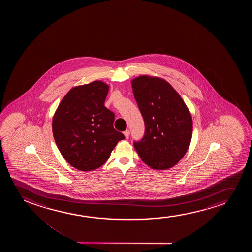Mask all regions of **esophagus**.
<instances>
[{
    "label": "esophagus",
    "mask_w": 252,
    "mask_h": 252,
    "mask_svg": "<svg viewBox=\"0 0 252 252\" xmlns=\"http://www.w3.org/2000/svg\"><path fill=\"white\" fill-rule=\"evenodd\" d=\"M124 135L126 138H129V135H130V131H129V130H126V131H124Z\"/></svg>",
    "instance_id": "esophagus-1"
}]
</instances>
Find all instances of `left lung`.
<instances>
[{
	"label": "left lung",
	"mask_w": 252,
	"mask_h": 252,
	"mask_svg": "<svg viewBox=\"0 0 252 252\" xmlns=\"http://www.w3.org/2000/svg\"><path fill=\"white\" fill-rule=\"evenodd\" d=\"M145 131L134 148L153 169H170L186 154L193 132L189 108L167 81L147 75L131 81Z\"/></svg>",
	"instance_id": "1"
}]
</instances>
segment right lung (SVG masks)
I'll return each mask as SVG.
<instances>
[{"label": "right lung", "mask_w": 252, "mask_h": 252, "mask_svg": "<svg viewBox=\"0 0 252 252\" xmlns=\"http://www.w3.org/2000/svg\"><path fill=\"white\" fill-rule=\"evenodd\" d=\"M109 86L101 81L74 87L52 119L59 152L70 165L91 171L103 165L123 133L114 128V114L104 106Z\"/></svg>", "instance_id": "1"}]
</instances>
